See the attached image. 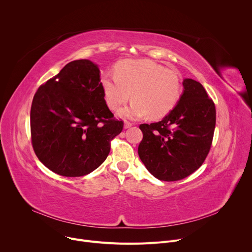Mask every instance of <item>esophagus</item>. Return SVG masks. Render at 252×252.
Segmentation results:
<instances>
[{"instance_id": "34e87169", "label": "esophagus", "mask_w": 252, "mask_h": 252, "mask_svg": "<svg viewBox=\"0 0 252 252\" xmlns=\"http://www.w3.org/2000/svg\"><path fill=\"white\" fill-rule=\"evenodd\" d=\"M125 126V128H129L130 126H132V124H131L130 122L126 121V122H125V126Z\"/></svg>"}]
</instances>
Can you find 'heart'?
<instances>
[{
  "instance_id": "obj_1",
  "label": "heart",
  "mask_w": 252,
  "mask_h": 252,
  "mask_svg": "<svg viewBox=\"0 0 252 252\" xmlns=\"http://www.w3.org/2000/svg\"><path fill=\"white\" fill-rule=\"evenodd\" d=\"M100 86L107 106L119 112L132 97L131 104L122 111L123 118L138 120L150 115L159 119L168 114L183 93L177 71L150 60H125L115 66V76L104 75Z\"/></svg>"
}]
</instances>
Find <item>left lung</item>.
<instances>
[{
    "label": "left lung",
    "instance_id": "1",
    "mask_svg": "<svg viewBox=\"0 0 252 252\" xmlns=\"http://www.w3.org/2000/svg\"><path fill=\"white\" fill-rule=\"evenodd\" d=\"M184 93L160 122L141 124L138 156L159 181L176 182L196 169L211 148L217 112L202 85L184 80Z\"/></svg>",
    "mask_w": 252,
    "mask_h": 252
}]
</instances>
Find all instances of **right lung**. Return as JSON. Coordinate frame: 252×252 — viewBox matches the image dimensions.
<instances>
[{
    "instance_id": "obj_1",
    "label": "right lung",
    "mask_w": 252,
    "mask_h": 252,
    "mask_svg": "<svg viewBox=\"0 0 252 252\" xmlns=\"http://www.w3.org/2000/svg\"><path fill=\"white\" fill-rule=\"evenodd\" d=\"M124 122L107 107L99 69L89 60L73 61L43 84L31 107L33 152L52 171L75 177L97 168Z\"/></svg>"
}]
</instances>
